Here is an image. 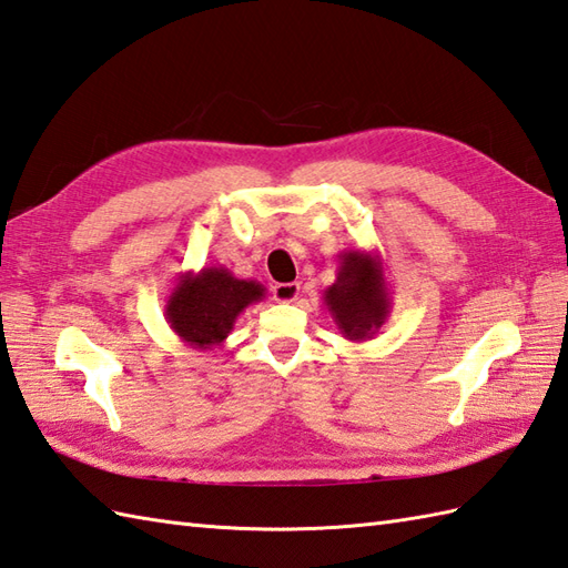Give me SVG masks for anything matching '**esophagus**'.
<instances>
[{"mask_svg": "<svg viewBox=\"0 0 568 568\" xmlns=\"http://www.w3.org/2000/svg\"><path fill=\"white\" fill-rule=\"evenodd\" d=\"M300 297V283H275L273 300L275 302H295Z\"/></svg>", "mask_w": 568, "mask_h": 568, "instance_id": "1", "label": "esophagus"}]
</instances>
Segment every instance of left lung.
Returning <instances> with one entry per match:
<instances>
[{"label":"left lung","mask_w":568,"mask_h":568,"mask_svg":"<svg viewBox=\"0 0 568 568\" xmlns=\"http://www.w3.org/2000/svg\"><path fill=\"white\" fill-rule=\"evenodd\" d=\"M322 297L344 338L371 341L385 326L392 307L382 258L361 248L341 252L336 281Z\"/></svg>","instance_id":"1"}]
</instances>
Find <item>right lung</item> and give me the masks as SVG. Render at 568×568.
Listing matches in <instances>:
<instances>
[{"instance_id": "add662e5", "label": "right lung", "mask_w": 568, "mask_h": 568, "mask_svg": "<svg viewBox=\"0 0 568 568\" xmlns=\"http://www.w3.org/2000/svg\"><path fill=\"white\" fill-rule=\"evenodd\" d=\"M266 297V287L256 281L236 278L224 266L186 271L171 290L164 316L183 344L191 348H217L232 334L240 314Z\"/></svg>"}]
</instances>
